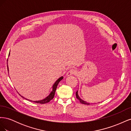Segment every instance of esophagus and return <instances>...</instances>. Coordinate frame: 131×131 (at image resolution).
I'll return each instance as SVG.
<instances>
[{
	"label": "esophagus",
	"mask_w": 131,
	"mask_h": 131,
	"mask_svg": "<svg viewBox=\"0 0 131 131\" xmlns=\"http://www.w3.org/2000/svg\"><path fill=\"white\" fill-rule=\"evenodd\" d=\"M77 72L74 69H71L69 70L68 72L67 73V76H70V75H75L76 74Z\"/></svg>",
	"instance_id": "1"
}]
</instances>
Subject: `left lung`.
I'll return each mask as SVG.
<instances>
[{"mask_svg": "<svg viewBox=\"0 0 131 131\" xmlns=\"http://www.w3.org/2000/svg\"><path fill=\"white\" fill-rule=\"evenodd\" d=\"M76 97H77V98L78 99V100H79V101H80V102L81 103L84 104H88V105L90 104V103H87L86 102L83 101L82 100H81V99L80 97H79V95H78V91H77V92H76Z\"/></svg>", "mask_w": 131, "mask_h": 131, "instance_id": "1", "label": "left lung"}]
</instances>
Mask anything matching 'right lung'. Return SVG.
Masks as SVG:
<instances>
[{
  "label": "right lung",
  "mask_w": 131,
  "mask_h": 131,
  "mask_svg": "<svg viewBox=\"0 0 131 131\" xmlns=\"http://www.w3.org/2000/svg\"><path fill=\"white\" fill-rule=\"evenodd\" d=\"M9 54H10V53H9ZM7 70L9 71L8 67H7ZM63 79V77H61L59 78L56 82H54V84H53V85L52 86V91H51V92L50 93V94L49 95V96L47 97H46L45 99H43L42 100H41V101H30V100H29V101H30L31 102H35V103H40V104H45V103H47L49 102L51 100H52L54 96V93H55V92H56V90L58 83L59 82V81H61ZM21 97H22V96H21ZM22 97L23 98H25L23 97ZM25 99H26V98H25ZM26 100H27V99H26Z\"/></svg>",
  "instance_id": "add662e5"
}]
</instances>
